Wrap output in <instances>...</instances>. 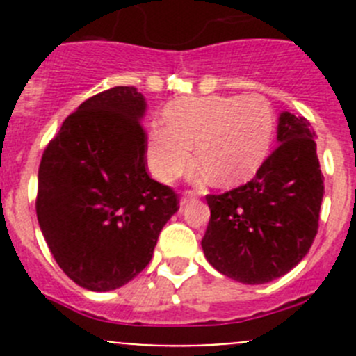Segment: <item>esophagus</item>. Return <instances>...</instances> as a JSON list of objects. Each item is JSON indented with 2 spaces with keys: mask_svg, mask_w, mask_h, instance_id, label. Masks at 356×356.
Returning <instances> with one entry per match:
<instances>
[{
  "mask_svg": "<svg viewBox=\"0 0 356 356\" xmlns=\"http://www.w3.org/2000/svg\"><path fill=\"white\" fill-rule=\"evenodd\" d=\"M197 194L193 193V191H185L184 194H181V200H180V207H185L188 203V201L196 200Z\"/></svg>",
  "mask_w": 356,
  "mask_h": 356,
  "instance_id": "obj_1",
  "label": "esophagus"
}]
</instances>
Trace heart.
Wrapping results in <instances>:
<instances>
[{"instance_id": "1", "label": "heart", "mask_w": 356, "mask_h": 356, "mask_svg": "<svg viewBox=\"0 0 356 356\" xmlns=\"http://www.w3.org/2000/svg\"><path fill=\"white\" fill-rule=\"evenodd\" d=\"M275 131L271 103L257 94L207 96L175 102L165 122L147 131L146 156L151 175L171 181L194 159L196 178L212 176L217 185H235L259 171Z\"/></svg>"}]
</instances>
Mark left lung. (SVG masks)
Segmentation results:
<instances>
[{"label": "left lung", "instance_id": "obj_1", "mask_svg": "<svg viewBox=\"0 0 356 356\" xmlns=\"http://www.w3.org/2000/svg\"><path fill=\"white\" fill-rule=\"evenodd\" d=\"M316 134L305 118L282 112L276 149L242 187L207 196L210 221L201 248L213 269L248 285L287 275L317 234L325 176Z\"/></svg>", "mask_w": 356, "mask_h": 356}]
</instances>
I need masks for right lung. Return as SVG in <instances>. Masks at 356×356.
Wrapping results in <instances>:
<instances>
[{
	"instance_id": "add662e5",
	"label": "right lung",
	"mask_w": 356,
	"mask_h": 356,
	"mask_svg": "<svg viewBox=\"0 0 356 356\" xmlns=\"http://www.w3.org/2000/svg\"><path fill=\"white\" fill-rule=\"evenodd\" d=\"M146 97L112 87L64 121L39 168L37 219L62 271L80 287H122L153 257L176 194L146 172Z\"/></svg>"
}]
</instances>
